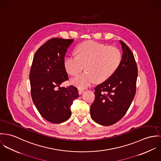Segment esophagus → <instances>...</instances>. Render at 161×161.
Returning a JSON list of instances; mask_svg holds the SVG:
<instances>
[{
	"mask_svg": "<svg viewBox=\"0 0 161 161\" xmlns=\"http://www.w3.org/2000/svg\"><path fill=\"white\" fill-rule=\"evenodd\" d=\"M83 92H84L83 89H80V88L78 89V93H79V94H81Z\"/></svg>",
	"mask_w": 161,
	"mask_h": 161,
	"instance_id": "34e87169",
	"label": "esophagus"
}]
</instances>
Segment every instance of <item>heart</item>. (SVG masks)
<instances>
[{
  "mask_svg": "<svg viewBox=\"0 0 161 161\" xmlns=\"http://www.w3.org/2000/svg\"><path fill=\"white\" fill-rule=\"evenodd\" d=\"M76 55H70L64 62L66 71L77 75L83 69L85 72L71 80L72 85L85 88L92 83L103 82L118 69L122 61L120 51L113 46L89 41L80 44L76 49Z\"/></svg>",
  "mask_w": 161,
  "mask_h": 161,
  "instance_id": "1",
  "label": "heart"
}]
</instances>
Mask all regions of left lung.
Wrapping results in <instances>:
<instances>
[{"instance_id": "8db88e82", "label": "left lung", "mask_w": 161, "mask_h": 161, "mask_svg": "<svg viewBox=\"0 0 161 161\" xmlns=\"http://www.w3.org/2000/svg\"><path fill=\"white\" fill-rule=\"evenodd\" d=\"M119 42L123 52L120 65L94 88L95 99L90 107L92 119L104 126L113 125L125 115L136 93L138 69L135 57L125 43Z\"/></svg>"}]
</instances>
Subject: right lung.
I'll use <instances>...</instances> for the list:
<instances>
[{
    "label": "right lung",
    "mask_w": 161,
    "mask_h": 161,
    "mask_svg": "<svg viewBox=\"0 0 161 161\" xmlns=\"http://www.w3.org/2000/svg\"><path fill=\"white\" fill-rule=\"evenodd\" d=\"M73 41L49 40L36 51L30 70L33 101L41 116L53 124L62 123L70 117L72 102L79 96L78 89L73 86L60 87L68 80L64 58Z\"/></svg>",
    "instance_id": "add662e5"
}]
</instances>
